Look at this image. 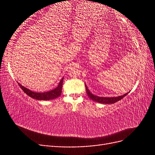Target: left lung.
I'll return each mask as SVG.
<instances>
[{"mask_svg": "<svg viewBox=\"0 0 155 155\" xmlns=\"http://www.w3.org/2000/svg\"><path fill=\"white\" fill-rule=\"evenodd\" d=\"M85 88H86V91L88 96L91 98V99L93 101H94L96 102L100 103V104H114V103L120 101V100L124 98L125 96H127L130 92L125 93V94L121 95L118 97H100V96H97L94 94H93L91 92V91L88 90V88L85 84Z\"/></svg>", "mask_w": 155, "mask_h": 155, "instance_id": "1", "label": "left lung"}]
</instances>
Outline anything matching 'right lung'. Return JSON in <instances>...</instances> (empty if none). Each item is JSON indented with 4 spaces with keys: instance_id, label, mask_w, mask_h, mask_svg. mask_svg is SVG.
Masks as SVG:
<instances>
[{
    "instance_id": "1",
    "label": "right lung",
    "mask_w": 155,
    "mask_h": 155,
    "mask_svg": "<svg viewBox=\"0 0 155 155\" xmlns=\"http://www.w3.org/2000/svg\"><path fill=\"white\" fill-rule=\"evenodd\" d=\"M63 79L64 78H63L61 79V81H59L58 87L55 88L53 89V90H51L48 92H33L30 91V89L27 88L24 86L21 85L19 83L17 82V83L21 87V88H22V90L30 97L34 98V99L37 100H50L55 99V98L58 97L61 94Z\"/></svg>"
}]
</instances>
